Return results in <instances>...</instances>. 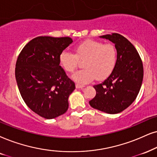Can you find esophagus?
Returning a JSON list of instances; mask_svg holds the SVG:
<instances>
[{"instance_id": "34e87169", "label": "esophagus", "mask_w": 157, "mask_h": 157, "mask_svg": "<svg viewBox=\"0 0 157 157\" xmlns=\"http://www.w3.org/2000/svg\"><path fill=\"white\" fill-rule=\"evenodd\" d=\"M84 87H85L84 85L76 84V88H84Z\"/></svg>"}]
</instances>
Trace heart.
<instances>
[{"instance_id": "heart-1", "label": "heart", "mask_w": 157, "mask_h": 157, "mask_svg": "<svg viewBox=\"0 0 157 157\" xmlns=\"http://www.w3.org/2000/svg\"><path fill=\"white\" fill-rule=\"evenodd\" d=\"M76 55L64 50L59 55L60 65L68 72H74L79 59H85L82 69L72 75L77 82L87 83L106 78L114 70L117 61V50L112 44H105L101 41L88 40L79 43L75 47Z\"/></svg>"}]
</instances>
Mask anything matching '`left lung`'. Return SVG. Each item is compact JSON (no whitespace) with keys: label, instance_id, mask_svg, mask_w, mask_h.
I'll use <instances>...</instances> for the list:
<instances>
[{"label":"left lung","instance_id":"1","mask_svg":"<svg viewBox=\"0 0 157 157\" xmlns=\"http://www.w3.org/2000/svg\"><path fill=\"white\" fill-rule=\"evenodd\" d=\"M100 37L115 45L117 61L109 76L93 86L96 95L89 104L107 114H117L130 106L139 93L144 78L143 63L134 45L122 35L113 33Z\"/></svg>","mask_w":157,"mask_h":157}]
</instances>
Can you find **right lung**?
Masks as SVG:
<instances>
[{
  "label": "right lung",
  "instance_id": "obj_1",
  "mask_svg": "<svg viewBox=\"0 0 157 157\" xmlns=\"http://www.w3.org/2000/svg\"><path fill=\"white\" fill-rule=\"evenodd\" d=\"M72 42L69 37H37L18 56V88L26 104L42 117L56 118L68 109V98L75 85L59 65V57Z\"/></svg>",
  "mask_w": 157,
  "mask_h": 157
}]
</instances>
